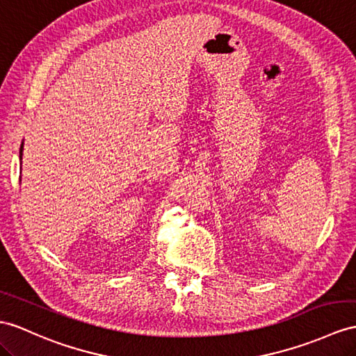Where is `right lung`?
I'll return each instance as SVG.
<instances>
[{
    "mask_svg": "<svg viewBox=\"0 0 356 356\" xmlns=\"http://www.w3.org/2000/svg\"><path fill=\"white\" fill-rule=\"evenodd\" d=\"M22 149H24V143L21 145V149H19V159L22 160Z\"/></svg>",
    "mask_w": 356,
    "mask_h": 356,
    "instance_id": "1",
    "label": "right lung"
}]
</instances>
